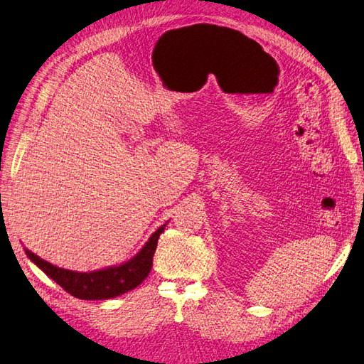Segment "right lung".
Returning a JSON list of instances; mask_svg holds the SVG:
<instances>
[{
  "instance_id": "add662e5",
  "label": "right lung",
  "mask_w": 364,
  "mask_h": 364,
  "mask_svg": "<svg viewBox=\"0 0 364 364\" xmlns=\"http://www.w3.org/2000/svg\"><path fill=\"white\" fill-rule=\"evenodd\" d=\"M164 230L165 225H161L144 247L127 262L91 273L64 270V268L52 265L37 257L28 249H25V253L40 270L52 280H55L64 291L72 294L73 297L80 300H107L134 289L150 274L157 240Z\"/></svg>"
}]
</instances>
